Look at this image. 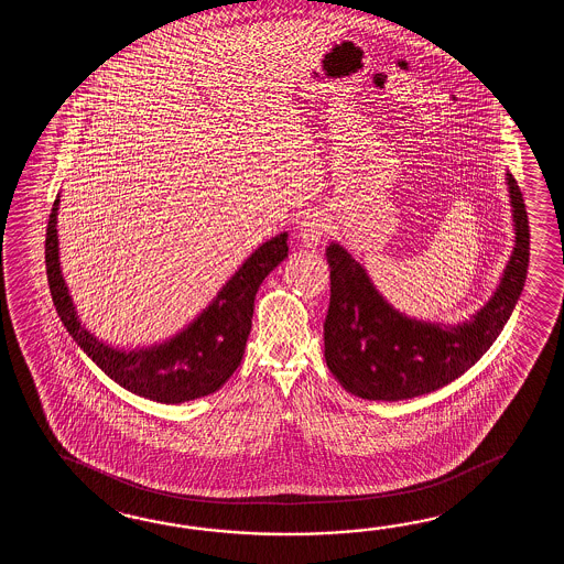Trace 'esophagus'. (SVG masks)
<instances>
[{
    "label": "esophagus",
    "mask_w": 564,
    "mask_h": 564,
    "mask_svg": "<svg viewBox=\"0 0 564 564\" xmlns=\"http://www.w3.org/2000/svg\"><path fill=\"white\" fill-rule=\"evenodd\" d=\"M330 228V219L323 214H308L300 221L299 238L304 248H318L323 243L326 231Z\"/></svg>",
    "instance_id": "34e87169"
}]
</instances>
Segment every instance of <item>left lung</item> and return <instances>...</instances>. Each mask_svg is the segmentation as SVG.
Returning <instances> with one entry per match:
<instances>
[{
  "instance_id": "1",
  "label": "left lung",
  "mask_w": 564,
  "mask_h": 564,
  "mask_svg": "<svg viewBox=\"0 0 564 564\" xmlns=\"http://www.w3.org/2000/svg\"><path fill=\"white\" fill-rule=\"evenodd\" d=\"M514 248L488 302L456 324L420 321L395 308L345 246L326 248L330 306L324 359L348 393L369 401H403L456 381L502 333L527 282L530 229L527 205L506 173Z\"/></svg>"
}]
</instances>
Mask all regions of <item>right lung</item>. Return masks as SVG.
I'll list each match as a JSON object with an SVG mask.
<instances>
[{"instance_id": "1", "label": "right lung", "mask_w": 564, "mask_h": 564, "mask_svg": "<svg viewBox=\"0 0 564 564\" xmlns=\"http://www.w3.org/2000/svg\"><path fill=\"white\" fill-rule=\"evenodd\" d=\"M58 209L61 195L52 207L46 231V272L54 306L74 343L115 383L149 401L180 405L216 393L240 367L246 340L252 330L258 288L288 258L286 231L253 250L209 306H205L177 335L151 347L124 350L108 347L80 323L62 276Z\"/></svg>"}]
</instances>
